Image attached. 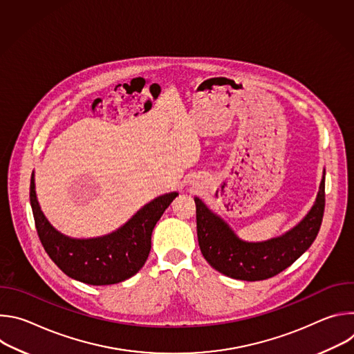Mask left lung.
Returning a JSON list of instances; mask_svg holds the SVG:
<instances>
[{"label": "left lung", "instance_id": "1", "mask_svg": "<svg viewBox=\"0 0 354 354\" xmlns=\"http://www.w3.org/2000/svg\"><path fill=\"white\" fill-rule=\"evenodd\" d=\"M201 254L217 272L246 281L273 277L292 265L315 241L325 209V171L311 210L280 236L261 242L241 239L205 201L194 197Z\"/></svg>", "mask_w": 354, "mask_h": 354}]
</instances>
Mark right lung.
Segmentation results:
<instances>
[{
  "label": "right lung",
  "mask_w": 354,
  "mask_h": 354,
  "mask_svg": "<svg viewBox=\"0 0 354 354\" xmlns=\"http://www.w3.org/2000/svg\"><path fill=\"white\" fill-rule=\"evenodd\" d=\"M178 192L151 200L116 231L95 238H71L56 230L43 214L30 178V206L40 242L63 273L91 286H108L134 276L145 263L151 234Z\"/></svg>",
  "instance_id": "add662e5"
}]
</instances>
